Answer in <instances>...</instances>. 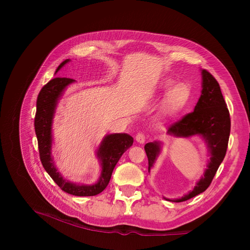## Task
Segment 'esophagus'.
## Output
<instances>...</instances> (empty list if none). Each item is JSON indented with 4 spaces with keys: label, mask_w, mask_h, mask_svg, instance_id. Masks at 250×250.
Wrapping results in <instances>:
<instances>
[{
    "label": "esophagus",
    "mask_w": 250,
    "mask_h": 250,
    "mask_svg": "<svg viewBox=\"0 0 250 250\" xmlns=\"http://www.w3.org/2000/svg\"><path fill=\"white\" fill-rule=\"evenodd\" d=\"M136 141H137L138 143H140V144H144V143H145V141H146V136H145V134L139 133V134L136 136Z\"/></svg>",
    "instance_id": "34e87169"
}]
</instances>
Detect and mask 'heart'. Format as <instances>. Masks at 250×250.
Returning a JSON list of instances; mask_svg holds the SVG:
<instances>
[{"label": "heart", "mask_w": 250, "mask_h": 250, "mask_svg": "<svg viewBox=\"0 0 250 250\" xmlns=\"http://www.w3.org/2000/svg\"><path fill=\"white\" fill-rule=\"evenodd\" d=\"M163 93H166L162 105L161 112L167 117H174L185 110L191 98V88L186 82H179L173 79H165L159 86Z\"/></svg>", "instance_id": "obj_1"}]
</instances>
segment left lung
I'll use <instances>...</instances> for the list:
<instances>
[{
	"label": "left lung",
	"instance_id": "obj_1",
	"mask_svg": "<svg viewBox=\"0 0 250 250\" xmlns=\"http://www.w3.org/2000/svg\"><path fill=\"white\" fill-rule=\"evenodd\" d=\"M230 127V114L222 95L220 85L208 71L202 70V94L193 111L173 124L168 128L167 134L175 138L199 136L206 144L209 159L203 176L196 182L192 190L179 199L170 200L164 198L165 200L174 203L185 202L204 192L209 187L226 155ZM162 143L159 141L150 142L145 145L149 161V173L160 155Z\"/></svg>",
	"mask_w": 250,
	"mask_h": 250
}]
</instances>
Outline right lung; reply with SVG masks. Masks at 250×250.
Returning <instances> with one entry per match:
<instances>
[{"mask_svg": "<svg viewBox=\"0 0 250 250\" xmlns=\"http://www.w3.org/2000/svg\"><path fill=\"white\" fill-rule=\"evenodd\" d=\"M70 61V59L63 61L58 67L56 73ZM74 82L75 80L70 78H55L42 87L36 101V114L34 120L35 134L42 166L61 189L77 196H91L100 193L107 187L116 163L121 159L122 155L133 145L134 139L127 134H109L103 138L96 151L101 172L97 182L93 185L74 183L65 180L60 171H58L51 155L52 141H54L52 123H54L59 100L67 87Z\"/></svg>", "mask_w": 250, "mask_h": 250, "instance_id": "1", "label": "right lung"}]
</instances>
